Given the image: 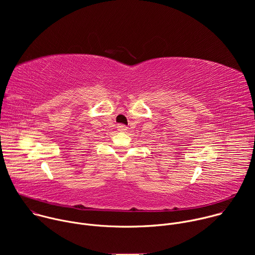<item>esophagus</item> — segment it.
Masks as SVG:
<instances>
[{"mask_svg":"<svg viewBox=\"0 0 255 255\" xmlns=\"http://www.w3.org/2000/svg\"><path fill=\"white\" fill-rule=\"evenodd\" d=\"M117 128H118V131H120V132H125V131L128 129L127 126H126V125H123V124H118Z\"/></svg>","mask_w":255,"mask_h":255,"instance_id":"esophagus-1","label":"esophagus"}]
</instances>
